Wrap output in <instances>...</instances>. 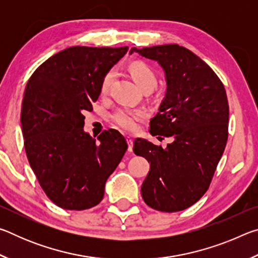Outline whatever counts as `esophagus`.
Listing matches in <instances>:
<instances>
[{"mask_svg":"<svg viewBox=\"0 0 258 258\" xmlns=\"http://www.w3.org/2000/svg\"><path fill=\"white\" fill-rule=\"evenodd\" d=\"M126 141H127V145H128V151H132L133 150V138L127 137L126 138Z\"/></svg>","mask_w":258,"mask_h":258,"instance_id":"obj_1","label":"esophagus"}]
</instances>
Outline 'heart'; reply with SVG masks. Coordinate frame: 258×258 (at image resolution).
I'll list each match as a JSON object with an SVG mask.
<instances>
[{"label":"heart","mask_w":258,"mask_h":258,"mask_svg":"<svg viewBox=\"0 0 258 258\" xmlns=\"http://www.w3.org/2000/svg\"><path fill=\"white\" fill-rule=\"evenodd\" d=\"M130 73L132 75L134 82L137 83L140 89L152 87L155 89L157 85V77L152 69L148 64L143 62H134L130 66ZM115 77V72L109 71L106 73L101 81V93L106 94L110 89L111 83ZM146 117V112L143 110H135L131 108H120L115 111L112 118L115 123L120 126L125 131H134L138 126V121Z\"/></svg>","instance_id":"heart-1"}]
</instances>
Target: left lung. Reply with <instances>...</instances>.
<instances>
[{
    "label": "left lung",
    "mask_w": 258,
    "mask_h": 258,
    "mask_svg": "<svg viewBox=\"0 0 258 258\" xmlns=\"http://www.w3.org/2000/svg\"><path fill=\"white\" fill-rule=\"evenodd\" d=\"M134 52L163 68L166 93L149 132L173 138L166 148L146 139L134 141V154L150 163L142 198L156 211L180 212L203 197L223 155L229 124L225 89L213 69L185 47H132L130 54Z\"/></svg>",
    "instance_id": "8db88e82"
}]
</instances>
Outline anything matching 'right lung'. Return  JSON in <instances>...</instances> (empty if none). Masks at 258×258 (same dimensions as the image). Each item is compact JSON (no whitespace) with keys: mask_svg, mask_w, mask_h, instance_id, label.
I'll return each mask as SVG.
<instances>
[{"mask_svg":"<svg viewBox=\"0 0 258 258\" xmlns=\"http://www.w3.org/2000/svg\"><path fill=\"white\" fill-rule=\"evenodd\" d=\"M127 50L67 47L44 61L26 85L20 118L26 155L42 189L61 208L97 206L127 150L116 130L91 137L83 115L92 111L103 76Z\"/></svg>","mask_w":258,"mask_h":258,"instance_id":"obj_1","label":"right lung"}]
</instances>
